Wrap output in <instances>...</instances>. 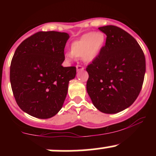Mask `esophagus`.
<instances>
[{"mask_svg": "<svg viewBox=\"0 0 156 156\" xmlns=\"http://www.w3.org/2000/svg\"><path fill=\"white\" fill-rule=\"evenodd\" d=\"M76 69H77V72H80V71H83L84 69V67H82L80 65H77L76 66Z\"/></svg>", "mask_w": 156, "mask_h": 156, "instance_id": "34e87169", "label": "esophagus"}]
</instances>
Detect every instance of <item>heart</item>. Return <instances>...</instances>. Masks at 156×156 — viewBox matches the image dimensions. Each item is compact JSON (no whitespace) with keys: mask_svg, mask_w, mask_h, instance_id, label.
<instances>
[{"mask_svg":"<svg viewBox=\"0 0 156 156\" xmlns=\"http://www.w3.org/2000/svg\"><path fill=\"white\" fill-rule=\"evenodd\" d=\"M105 37L102 32H89L82 35L71 44L70 53L66 58L71 60L75 58H83L86 62H92L98 58L105 45Z\"/></svg>","mask_w":156,"mask_h":156,"instance_id":"b5f03b06","label":"heart"}]
</instances>
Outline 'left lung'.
I'll list each match as a JSON object with an SVG mask.
<instances>
[{"instance_id":"left-lung-1","label":"left lung","mask_w":156,"mask_h":156,"mask_svg":"<svg viewBox=\"0 0 156 156\" xmlns=\"http://www.w3.org/2000/svg\"><path fill=\"white\" fill-rule=\"evenodd\" d=\"M98 29L106 35L98 58L87 68V90L93 105L105 114H117L130 106L142 87L145 57L137 41L119 27Z\"/></svg>"}]
</instances>
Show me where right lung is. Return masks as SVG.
<instances>
[{
	"label": "right lung",
	"mask_w": 156,
	"mask_h": 156,
	"mask_svg": "<svg viewBox=\"0 0 156 156\" xmlns=\"http://www.w3.org/2000/svg\"><path fill=\"white\" fill-rule=\"evenodd\" d=\"M67 33L40 31L17 47L10 66V82L17 105L39 119H48L62 108L76 68L64 67Z\"/></svg>",
	"instance_id": "right-lung-1"
}]
</instances>
